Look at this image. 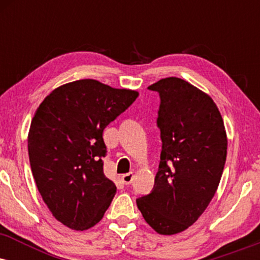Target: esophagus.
<instances>
[{"label": "esophagus", "mask_w": 260, "mask_h": 260, "mask_svg": "<svg viewBox=\"0 0 260 260\" xmlns=\"http://www.w3.org/2000/svg\"><path fill=\"white\" fill-rule=\"evenodd\" d=\"M133 177H134L133 172H129V174L122 175L121 180H122V182H123L124 184H131V183H132V181H133Z\"/></svg>", "instance_id": "1"}]
</instances>
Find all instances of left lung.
<instances>
[{
  "mask_svg": "<svg viewBox=\"0 0 260 260\" xmlns=\"http://www.w3.org/2000/svg\"><path fill=\"white\" fill-rule=\"evenodd\" d=\"M160 96L162 142L150 194L137 199L143 217L160 235L180 234L204 213L225 166L228 137L213 99L176 77L148 86Z\"/></svg>",
  "mask_w": 260,
  "mask_h": 260,
  "instance_id": "obj_1",
  "label": "left lung"
}]
</instances>
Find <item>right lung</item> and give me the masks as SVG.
I'll return each instance as SVG.
<instances>
[{
  "mask_svg": "<svg viewBox=\"0 0 260 260\" xmlns=\"http://www.w3.org/2000/svg\"><path fill=\"white\" fill-rule=\"evenodd\" d=\"M138 95L80 79L56 88L35 111L28 134L31 172L45 204L67 228H92L111 204L117 188L104 174L103 132Z\"/></svg>",
  "mask_w": 260,
  "mask_h": 260,
  "instance_id": "add662e5",
  "label": "right lung"
}]
</instances>
